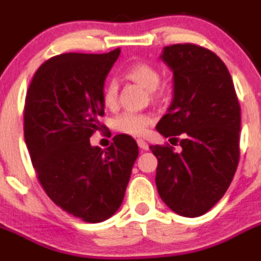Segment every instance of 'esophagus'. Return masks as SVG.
<instances>
[{
    "label": "esophagus",
    "mask_w": 261,
    "mask_h": 261,
    "mask_svg": "<svg viewBox=\"0 0 261 261\" xmlns=\"http://www.w3.org/2000/svg\"><path fill=\"white\" fill-rule=\"evenodd\" d=\"M137 143H138V146H139V148H141V150H144V151L148 150V144L146 143L143 139H138Z\"/></svg>",
    "instance_id": "1"
}]
</instances>
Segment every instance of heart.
Returning a JSON list of instances; mask_svg holds the SVG:
<instances>
[{"label": "heart", "mask_w": 261, "mask_h": 261, "mask_svg": "<svg viewBox=\"0 0 261 261\" xmlns=\"http://www.w3.org/2000/svg\"><path fill=\"white\" fill-rule=\"evenodd\" d=\"M126 78L131 82L137 83L144 90H147L151 100H159L163 95V89L159 86L161 74L146 62H138L130 66L126 71ZM102 102L107 109H114L118 102V85L114 81L106 83L102 93ZM152 122V118L148 114L139 113H123L118 115L114 120V128L120 134L130 135V137H141L146 133L147 127Z\"/></svg>", "instance_id": "obj_1"}]
</instances>
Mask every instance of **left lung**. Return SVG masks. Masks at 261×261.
<instances>
[{
    "mask_svg": "<svg viewBox=\"0 0 261 261\" xmlns=\"http://www.w3.org/2000/svg\"><path fill=\"white\" fill-rule=\"evenodd\" d=\"M161 58L174 75V99L156 130L175 141L180 135L181 151L150 146L158 159L155 183L172 211L196 218L223 198L233 179L240 105L228 69L211 50L178 43L166 46Z\"/></svg>",
    "mask_w": 261,
    "mask_h": 261,
    "instance_id": "1",
    "label": "left lung"
}]
</instances>
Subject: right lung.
Masks as SVG:
<instances>
[{"mask_svg":"<svg viewBox=\"0 0 261 261\" xmlns=\"http://www.w3.org/2000/svg\"><path fill=\"white\" fill-rule=\"evenodd\" d=\"M120 49L66 53L46 61L25 99L23 134L37 178L58 207L87 223L103 222L122 204L139 150L126 134L106 150L90 137L102 124V93Z\"/></svg>","mask_w":261,"mask_h":261,"instance_id":"1","label":"right lung"}]
</instances>
